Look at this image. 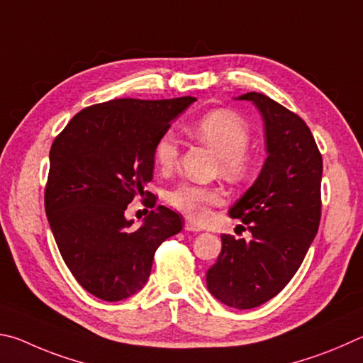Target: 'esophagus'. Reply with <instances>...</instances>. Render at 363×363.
Wrapping results in <instances>:
<instances>
[{
    "label": "esophagus",
    "mask_w": 363,
    "mask_h": 363,
    "mask_svg": "<svg viewBox=\"0 0 363 363\" xmlns=\"http://www.w3.org/2000/svg\"><path fill=\"white\" fill-rule=\"evenodd\" d=\"M185 230H186V231H191V233H199L201 228L196 226L191 220H186V221H185Z\"/></svg>",
    "instance_id": "1"
}]
</instances>
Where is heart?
Segmentation results:
<instances>
[{
  "label": "heart",
  "mask_w": 363,
  "mask_h": 363,
  "mask_svg": "<svg viewBox=\"0 0 363 363\" xmlns=\"http://www.w3.org/2000/svg\"><path fill=\"white\" fill-rule=\"evenodd\" d=\"M189 130L220 156V172L228 180H242L249 174L252 162L247 146L250 143V129L238 114L226 110L208 111L196 119ZM152 152L159 169L172 170L178 162L177 137L172 132L162 133L156 140ZM165 202L196 223H202L211 215V208L223 202V194L213 186L180 182L169 189Z\"/></svg>",
  "instance_id": "1"
}]
</instances>
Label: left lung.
Masks as SVG:
<instances>
[{
	"label": "left lung",
	"instance_id": "left-lung-1",
	"mask_svg": "<svg viewBox=\"0 0 363 363\" xmlns=\"http://www.w3.org/2000/svg\"><path fill=\"white\" fill-rule=\"evenodd\" d=\"M264 121L266 157L255 183L230 208L252 240L221 236L207 289L226 306L252 309L284 290L320 223L322 155L306 123L264 94L249 92Z\"/></svg>",
	"mask_w": 363,
	"mask_h": 363
}]
</instances>
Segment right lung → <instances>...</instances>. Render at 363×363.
<instances>
[{"label":"right lung","instance_id":"obj_1","mask_svg":"<svg viewBox=\"0 0 363 363\" xmlns=\"http://www.w3.org/2000/svg\"><path fill=\"white\" fill-rule=\"evenodd\" d=\"M194 97L116 99L74 114L50 146L44 207L63 262L104 301L132 296L148 281L152 258L180 233L183 217L159 206L138 230L124 217L155 170V143Z\"/></svg>","mask_w":363,"mask_h":363}]
</instances>
